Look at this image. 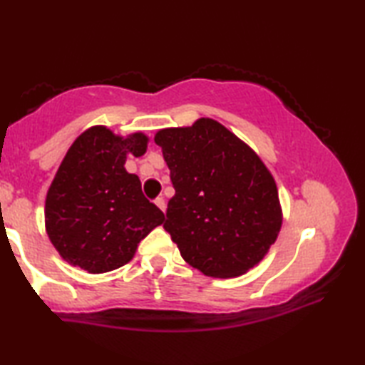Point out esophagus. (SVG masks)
<instances>
[{
  "instance_id": "esophagus-1",
  "label": "esophagus",
  "mask_w": 365,
  "mask_h": 365,
  "mask_svg": "<svg viewBox=\"0 0 365 365\" xmlns=\"http://www.w3.org/2000/svg\"><path fill=\"white\" fill-rule=\"evenodd\" d=\"M156 206L160 209V211L163 212H165V201H164V197H156Z\"/></svg>"
}]
</instances>
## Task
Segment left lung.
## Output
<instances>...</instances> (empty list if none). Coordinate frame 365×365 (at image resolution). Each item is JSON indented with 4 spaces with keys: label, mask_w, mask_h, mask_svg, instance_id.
<instances>
[{
    "label": "left lung",
    "mask_w": 365,
    "mask_h": 365,
    "mask_svg": "<svg viewBox=\"0 0 365 365\" xmlns=\"http://www.w3.org/2000/svg\"><path fill=\"white\" fill-rule=\"evenodd\" d=\"M154 141L175 188L164 228L185 261L215 279L261 262L282 227L279 190L261 158L207 117L163 128Z\"/></svg>",
    "instance_id": "obj_1"
}]
</instances>
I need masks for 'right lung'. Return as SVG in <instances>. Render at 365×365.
Returning <instances> with one entry per match:
<instances>
[{"mask_svg": "<svg viewBox=\"0 0 365 365\" xmlns=\"http://www.w3.org/2000/svg\"><path fill=\"white\" fill-rule=\"evenodd\" d=\"M145 133L119 137L104 125L73 141L48 190L45 225L56 251L88 274H104L132 261L138 243L165 220L145 197L138 175L123 168L143 156Z\"/></svg>", "mask_w": 365, "mask_h": 365, "instance_id": "1", "label": "right lung"}]
</instances>
